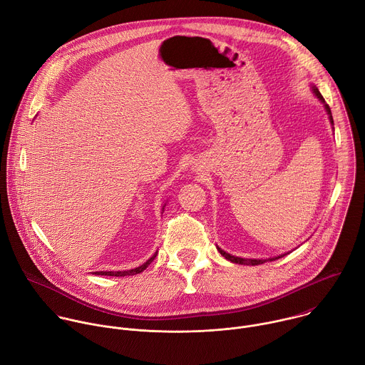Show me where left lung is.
Returning a JSON list of instances; mask_svg holds the SVG:
<instances>
[{
  "instance_id": "obj_1",
  "label": "left lung",
  "mask_w": 365,
  "mask_h": 365,
  "mask_svg": "<svg viewBox=\"0 0 365 365\" xmlns=\"http://www.w3.org/2000/svg\"><path fill=\"white\" fill-rule=\"evenodd\" d=\"M313 91H314V93L317 95V98L322 101V102H324V106H326V109H327V112H329V115H330V122L331 123H334V120H333V116H331V109H330V106L326 103V101H324V98H323V95L319 92V89L316 88V86H313ZM217 250L220 252V255L222 256H225L227 260H230V262H233V263H236V264H252V266H257V264H262V263H266V262H272V260H276V259H280V257H283V256H280V257H274V259H267V260H247V259H242V257H236V256H232V255H229V253H226V252H223L222 249H219L217 247Z\"/></svg>"
}]
</instances>
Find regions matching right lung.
Masks as SVG:
<instances>
[{
  "instance_id": "right-lung-1",
  "label": "right lung",
  "mask_w": 365,
  "mask_h": 365,
  "mask_svg": "<svg viewBox=\"0 0 365 365\" xmlns=\"http://www.w3.org/2000/svg\"><path fill=\"white\" fill-rule=\"evenodd\" d=\"M156 255H158V252L146 262V263H143L142 266H139V267H136V269H132V270H126V272H95V274H99V276H116V277H122V276H133V274H138V273H142L152 262H153V259L156 257Z\"/></svg>"
}]
</instances>
